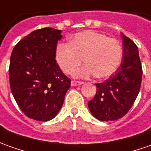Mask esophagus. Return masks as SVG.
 I'll list each match as a JSON object with an SVG mask.
<instances>
[{
  "label": "esophagus",
  "instance_id": "1",
  "mask_svg": "<svg viewBox=\"0 0 151 151\" xmlns=\"http://www.w3.org/2000/svg\"><path fill=\"white\" fill-rule=\"evenodd\" d=\"M83 83V82H81V81H75V80H73L71 82L72 86H79V85H82V84Z\"/></svg>",
  "mask_w": 151,
  "mask_h": 151
}]
</instances>
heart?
Returning a JSON list of instances; mask_svg holds the SVG:
<instances>
[{
  "label": "heart",
  "mask_w": 151,
  "mask_h": 151,
  "mask_svg": "<svg viewBox=\"0 0 151 151\" xmlns=\"http://www.w3.org/2000/svg\"><path fill=\"white\" fill-rule=\"evenodd\" d=\"M123 50L120 42L114 38L93 30L76 34L69 44H59L55 58L65 73L73 75L83 61L87 63L79 74L88 78L96 75L98 78L111 76L121 64Z\"/></svg>",
  "instance_id": "1"
}]
</instances>
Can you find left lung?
Here are the masks:
<instances>
[{
	"label": "left lung",
	"instance_id": "left-lung-1",
	"mask_svg": "<svg viewBox=\"0 0 151 151\" xmlns=\"http://www.w3.org/2000/svg\"><path fill=\"white\" fill-rule=\"evenodd\" d=\"M122 38V62L108 79L96 83V95L88 104L92 114L101 122L116 121L124 116L140 91L142 67L138 48L123 34Z\"/></svg>",
	"mask_w": 151,
	"mask_h": 151
}]
</instances>
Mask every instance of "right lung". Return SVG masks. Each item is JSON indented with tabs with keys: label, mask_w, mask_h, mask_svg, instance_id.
<instances>
[{
	"label": "right lung",
	"mask_w": 151,
	"mask_h": 151,
	"mask_svg": "<svg viewBox=\"0 0 151 151\" xmlns=\"http://www.w3.org/2000/svg\"><path fill=\"white\" fill-rule=\"evenodd\" d=\"M61 30L45 27L19 41L12 50L9 67L11 93L25 116L47 122L62 107L71 80L55 59Z\"/></svg>",
	"instance_id": "right-lung-1"
}]
</instances>
